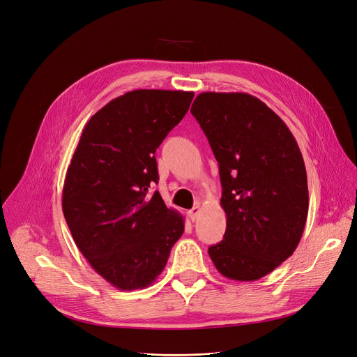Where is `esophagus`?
Masks as SVG:
<instances>
[{
	"instance_id": "34e87169",
	"label": "esophagus",
	"mask_w": 357,
	"mask_h": 357,
	"mask_svg": "<svg viewBox=\"0 0 357 357\" xmlns=\"http://www.w3.org/2000/svg\"><path fill=\"white\" fill-rule=\"evenodd\" d=\"M199 214H200V206L199 204L194 206L191 210H188V217H190L191 221H195L197 217H199Z\"/></svg>"
}]
</instances>
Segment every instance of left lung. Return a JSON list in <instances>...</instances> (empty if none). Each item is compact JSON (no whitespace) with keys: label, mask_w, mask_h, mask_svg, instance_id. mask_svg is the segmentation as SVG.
<instances>
[{"label":"left lung","mask_w":357,"mask_h":357,"mask_svg":"<svg viewBox=\"0 0 357 357\" xmlns=\"http://www.w3.org/2000/svg\"><path fill=\"white\" fill-rule=\"evenodd\" d=\"M191 113L220 166L224 240L208 248L225 278L257 281L296 250L309 207L306 169L282 119L243 92H203Z\"/></svg>","instance_id":"obj_1"}]
</instances>
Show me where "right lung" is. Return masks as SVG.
Instances as JSON below:
<instances>
[{
  "instance_id": "1",
  "label": "right lung",
  "mask_w": 357,
  "mask_h": 357,
  "mask_svg": "<svg viewBox=\"0 0 357 357\" xmlns=\"http://www.w3.org/2000/svg\"><path fill=\"white\" fill-rule=\"evenodd\" d=\"M194 92L137 89L86 123L66 172L62 210L79 251L121 291L151 285L184 232L157 183L155 149L187 113Z\"/></svg>"
}]
</instances>
